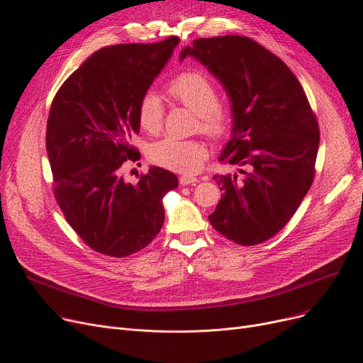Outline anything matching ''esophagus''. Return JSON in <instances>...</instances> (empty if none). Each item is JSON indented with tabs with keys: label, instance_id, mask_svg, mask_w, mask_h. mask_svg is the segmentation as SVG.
<instances>
[{
	"label": "esophagus",
	"instance_id": "esophagus-1",
	"mask_svg": "<svg viewBox=\"0 0 363 363\" xmlns=\"http://www.w3.org/2000/svg\"><path fill=\"white\" fill-rule=\"evenodd\" d=\"M196 182H199V178H196V177H181L179 178V184L182 186H185V185H194Z\"/></svg>",
	"mask_w": 363,
	"mask_h": 363
}]
</instances>
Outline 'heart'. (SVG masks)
<instances>
[{"mask_svg":"<svg viewBox=\"0 0 363 363\" xmlns=\"http://www.w3.org/2000/svg\"><path fill=\"white\" fill-rule=\"evenodd\" d=\"M172 99L191 110L199 118L200 130L208 137L219 138L230 126V113L218 103V89L212 79L199 70L178 74L167 86ZM138 123L147 133L160 132L163 126V104L155 92L144 94L137 111ZM150 159L156 164L191 175L203 166L208 150L201 141H185L164 138L152 144L148 150Z\"/></svg>","mask_w":363,"mask_h":363,"instance_id":"1","label":"heart"}]
</instances>
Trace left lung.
<instances>
[{"label":"left lung","mask_w":363,"mask_h":363,"mask_svg":"<svg viewBox=\"0 0 363 363\" xmlns=\"http://www.w3.org/2000/svg\"><path fill=\"white\" fill-rule=\"evenodd\" d=\"M194 57L225 88L233 130L219 162L238 172L215 175L220 197L208 216L240 245L279 233L313 182L319 129L306 94L279 57L247 36L199 38L179 60Z\"/></svg>","instance_id":"8db88e82"}]
</instances>
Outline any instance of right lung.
Instances as JSON below:
<instances>
[{"label":"right lung","mask_w":363,"mask_h":363,"mask_svg":"<svg viewBox=\"0 0 363 363\" xmlns=\"http://www.w3.org/2000/svg\"><path fill=\"white\" fill-rule=\"evenodd\" d=\"M179 43L121 44L94 52L57 91L47 122L54 197L92 250L126 257L143 250L164 222L163 197L178 186L172 172L151 166L133 185L122 177L140 151L138 104Z\"/></svg>","instance_id":"right-lung-1"}]
</instances>
